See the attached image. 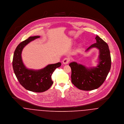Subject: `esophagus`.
Instances as JSON below:
<instances>
[{"label": "esophagus", "mask_w": 124, "mask_h": 124, "mask_svg": "<svg viewBox=\"0 0 124 124\" xmlns=\"http://www.w3.org/2000/svg\"><path fill=\"white\" fill-rule=\"evenodd\" d=\"M70 61V58L69 57H66L65 58H64L63 60V63L64 64H69V62Z\"/></svg>", "instance_id": "obj_1"}]
</instances>
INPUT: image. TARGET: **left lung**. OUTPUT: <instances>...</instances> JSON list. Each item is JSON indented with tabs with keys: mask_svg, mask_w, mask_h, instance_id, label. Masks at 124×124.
Wrapping results in <instances>:
<instances>
[{
	"mask_svg": "<svg viewBox=\"0 0 124 124\" xmlns=\"http://www.w3.org/2000/svg\"><path fill=\"white\" fill-rule=\"evenodd\" d=\"M95 39L96 43L91 45L86 51L94 47L99 49L98 64L96 67L88 69L76 62L69 65L71 69V82L80 90L90 91L100 87L111 69V59L108 45L98 36Z\"/></svg>",
	"mask_w": 124,
	"mask_h": 124,
	"instance_id": "obj_1",
	"label": "left lung"
}]
</instances>
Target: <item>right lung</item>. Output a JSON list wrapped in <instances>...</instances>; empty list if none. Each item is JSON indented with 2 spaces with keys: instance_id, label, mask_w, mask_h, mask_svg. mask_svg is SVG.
<instances>
[{
  "instance_id": "right-lung-1",
  "label": "right lung",
  "mask_w": 124,
  "mask_h": 124,
  "mask_svg": "<svg viewBox=\"0 0 124 124\" xmlns=\"http://www.w3.org/2000/svg\"><path fill=\"white\" fill-rule=\"evenodd\" d=\"M40 36H34L21 42L14 52L12 65L15 74L19 83L27 90L34 92H43L48 90L53 84L51 76L55 69L61 66V63L48 65L39 70L28 69L24 65L21 53L23 48Z\"/></svg>"
}]
</instances>
